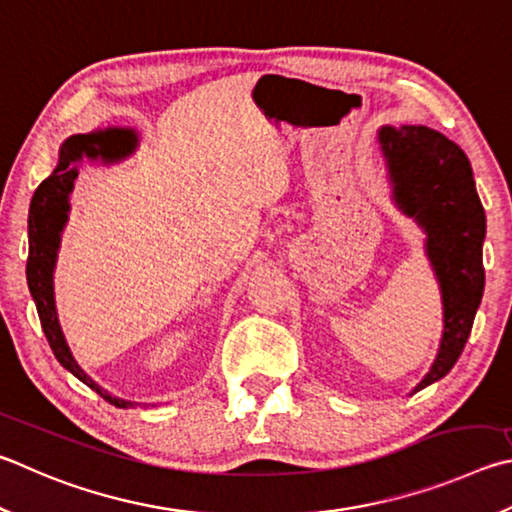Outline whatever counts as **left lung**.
<instances>
[{"mask_svg":"<svg viewBox=\"0 0 512 512\" xmlns=\"http://www.w3.org/2000/svg\"><path fill=\"white\" fill-rule=\"evenodd\" d=\"M376 141L394 206L425 232V255L441 291L439 351L416 394L448 374L468 342L486 280V215L468 156L448 136L425 125H385Z\"/></svg>","mask_w":512,"mask_h":512,"instance_id":"left-lung-1","label":"left lung"}]
</instances>
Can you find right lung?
<instances>
[{
    "mask_svg": "<svg viewBox=\"0 0 512 512\" xmlns=\"http://www.w3.org/2000/svg\"><path fill=\"white\" fill-rule=\"evenodd\" d=\"M136 145L138 134L134 129L127 127H107L100 129V132L69 136L67 141L60 145L55 170L37 185L29 210V262H26V280H29V291L37 306V315H40L44 336L49 340L55 358H58L64 369L71 371L78 380L94 389V392L105 398L107 403L120 407V410H127V407L141 403H132L125 401V398L111 396L107 389H102L96 380L78 365V360L73 358L58 318V306H55L53 275L55 264H58L62 230L67 226L71 212L73 183H76L82 159L116 163L120 159H127V156L136 150Z\"/></svg>",
    "mask_w": 512,
    "mask_h": 512,
    "instance_id": "obj_1",
    "label": "right lung"
}]
</instances>
